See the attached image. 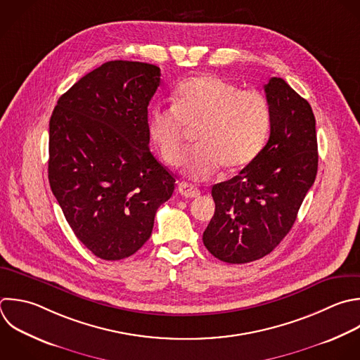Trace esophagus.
Returning <instances> with one entry per match:
<instances>
[{"label":"esophagus","mask_w":360,"mask_h":360,"mask_svg":"<svg viewBox=\"0 0 360 360\" xmlns=\"http://www.w3.org/2000/svg\"><path fill=\"white\" fill-rule=\"evenodd\" d=\"M179 193L187 198H194L197 195H200V191L197 187H194L193 184L187 183V181H181L179 184Z\"/></svg>","instance_id":"34e87169"}]
</instances>
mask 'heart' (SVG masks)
Masks as SVG:
<instances>
[{
  "mask_svg": "<svg viewBox=\"0 0 360 360\" xmlns=\"http://www.w3.org/2000/svg\"><path fill=\"white\" fill-rule=\"evenodd\" d=\"M271 125V110L264 94L242 90L214 75L181 82L173 93L172 107H155L148 131L169 166L181 162L183 146L195 129L197 145L184 159V173L194 180L215 174L222 166L235 173L262 152Z\"/></svg>",
  "mask_w": 360,
  "mask_h": 360,
  "instance_id": "1",
  "label": "heart"
}]
</instances>
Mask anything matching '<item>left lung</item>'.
Instances as JSON below:
<instances>
[{
	"mask_svg": "<svg viewBox=\"0 0 360 360\" xmlns=\"http://www.w3.org/2000/svg\"><path fill=\"white\" fill-rule=\"evenodd\" d=\"M270 136L257 158L211 194L215 212L202 233L208 252L226 263L269 255L288 233L318 169L315 117L283 79L264 84Z\"/></svg>",
	"mask_w": 360,
	"mask_h": 360,
	"instance_id": "1",
	"label": "left lung"
}]
</instances>
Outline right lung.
I'll return each instance as SVG.
<instances>
[{
	"label": "right lung",
	"mask_w": 360,
	"mask_h": 360,
	"mask_svg": "<svg viewBox=\"0 0 360 360\" xmlns=\"http://www.w3.org/2000/svg\"><path fill=\"white\" fill-rule=\"evenodd\" d=\"M155 65L112 60L82 77L49 122V183L79 240L104 260L125 259L150 238L176 177L149 149Z\"/></svg>",
	"instance_id": "add662e5"
}]
</instances>
